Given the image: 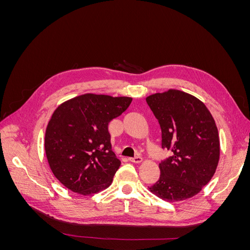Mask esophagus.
Instances as JSON below:
<instances>
[{"label": "esophagus", "mask_w": 250, "mask_h": 250, "mask_svg": "<svg viewBox=\"0 0 250 250\" xmlns=\"http://www.w3.org/2000/svg\"><path fill=\"white\" fill-rule=\"evenodd\" d=\"M129 161H130L131 163H134V164H140V163H142L143 158H142L141 156H134V157H132V158H129Z\"/></svg>", "instance_id": "obj_1"}]
</instances>
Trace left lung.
<instances>
[{"instance_id":"1","label":"left lung","mask_w":250,"mask_h":250,"mask_svg":"<svg viewBox=\"0 0 250 250\" xmlns=\"http://www.w3.org/2000/svg\"><path fill=\"white\" fill-rule=\"evenodd\" d=\"M146 101L160 123L162 147L171 150L149 191L169 202L191 198L209 183L219 163L215 120L203 102L178 89L150 95Z\"/></svg>"}]
</instances>
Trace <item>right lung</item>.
I'll return each instance as SVG.
<instances>
[{
	"label": "right lung",
	"mask_w": 250,
	"mask_h": 250,
	"mask_svg": "<svg viewBox=\"0 0 250 250\" xmlns=\"http://www.w3.org/2000/svg\"><path fill=\"white\" fill-rule=\"evenodd\" d=\"M131 101L129 97L84 94L54 110L44 151L52 173L65 188L86 196L111 185L121 162L111 151L108 123Z\"/></svg>",
	"instance_id": "1"
}]
</instances>
